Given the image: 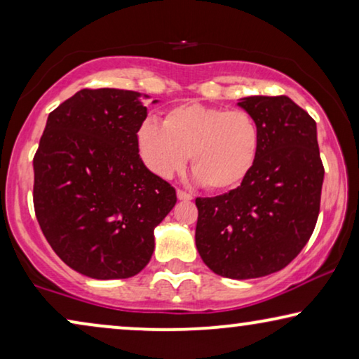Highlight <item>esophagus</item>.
<instances>
[{
  "instance_id": "esophagus-1",
  "label": "esophagus",
  "mask_w": 359,
  "mask_h": 359,
  "mask_svg": "<svg viewBox=\"0 0 359 359\" xmlns=\"http://www.w3.org/2000/svg\"><path fill=\"white\" fill-rule=\"evenodd\" d=\"M176 196H178L180 201H191V199H193V196H191L189 193H186V191H181V189L176 191Z\"/></svg>"
}]
</instances>
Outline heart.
Wrapping results in <instances>:
<instances>
[{
    "label": "heart",
    "mask_w": 359,
    "mask_h": 359,
    "mask_svg": "<svg viewBox=\"0 0 359 359\" xmlns=\"http://www.w3.org/2000/svg\"><path fill=\"white\" fill-rule=\"evenodd\" d=\"M135 139L142 161L158 178L170 180L189 156L194 181L230 191L253 170L262 137L247 111L186 102L168 111L163 124L147 117Z\"/></svg>",
    "instance_id": "obj_1"
}]
</instances>
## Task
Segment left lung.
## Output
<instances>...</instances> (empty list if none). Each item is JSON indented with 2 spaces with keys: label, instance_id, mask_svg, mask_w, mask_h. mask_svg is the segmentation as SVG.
I'll list each match as a JSON object with an SVG mask.
<instances>
[{
  "label": "left lung",
  "instance_id": "obj_1",
  "mask_svg": "<svg viewBox=\"0 0 359 359\" xmlns=\"http://www.w3.org/2000/svg\"><path fill=\"white\" fill-rule=\"evenodd\" d=\"M238 101L259 127L258 158L237 189L196 199V247L219 276L253 279L287 266L306 247L325 171L317 124L302 107L287 96Z\"/></svg>",
  "mask_w": 359,
  "mask_h": 359
}]
</instances>
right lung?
Returning <instances> with one entry per match:
<instances>
[{"label":"right lung","mask_w":359,"mask_h":359,"mask_svg":"<svg viewBox=\"0 0 359 359\" xmlns=\"http://www.w3.org/2000/svg\"><path fill=\"white\" fill-rule=\"evenodd\" d=\"M149 97L116 88L78 91L48 114L34 156L39 225L62 262L88 278L140 273L154 255L155 227L176 204L173 186L137 149Z\"/></svg>","instance_id":"1"}]
</instances>
